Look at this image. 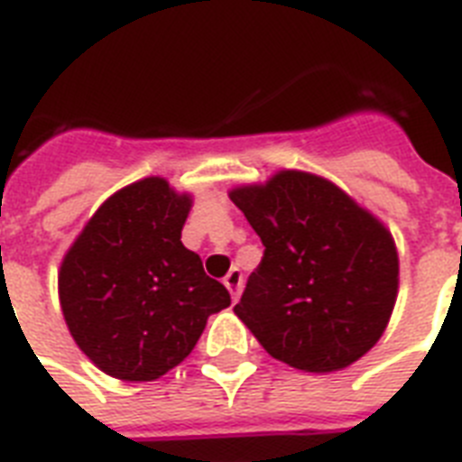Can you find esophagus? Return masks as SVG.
<instances>
[{
    "mask_svg": "<svg viewBox=\"0 0 462 462\" xmlns=\"http://www.w3.org/2000/svg\"><path fill=\"white\" fill-rule=\"evenodd\" d=\"M224 285H226V291L231 292V300H238L240 295V288H243V273H240V269H231V272L224 276Z\"/></svg>",
    "mask_w": 462,
    "mask_h": 462,
    "instance_id": "34e87169",
    "label": "esophagus"
}]
</instances>
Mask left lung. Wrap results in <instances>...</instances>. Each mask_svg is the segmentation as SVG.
<instances>
[{
	"instance_id": "obj_1",
	"label": "left lung",
	"mask_w": 462,
	"mask_h": 462,
	"mask_svg": "<svg viewBox=\"0 0 462 462\" xmlns=\"http://www.w3.org/2000/svg\"><path fill=\"white\" fill-rule=\"evenodd\" d=\"M264 245L234 311L273 359L342 371L383 337L399 292L390 228L333 181L281 170L228 190Z\"/></svg>"
}]
</instances>
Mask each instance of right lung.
<instances>
[{
    "mask_svg": "<svg viewBox=\"0 0 462 462\" xmlns=\"http://www.w3.org/2000/svg\"><path fill=\"white\" fill-rule=\"evenodd\" d=\"M193 196L162 177L116 190L91 215L59 269L75 345L106 375L151 383L193 352L208 319L231 304L181 243Z\"/></svg>",
    "mask_w": 462,
    "mask_h": 462,
    "instance_id": "obj_1",
    "label": "right lung"
}]
</instances>
